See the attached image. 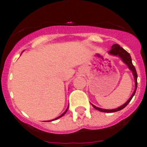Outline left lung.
Returning a JSON list of instances; mask_svg holds the SVG:
<instances>
[{
  "mask_svg": "<svg viewBox=\"0 0 147 147\" xmlns=\"http://www.w3.org/2000/svg\"><path fill=\"white\" fill-rule=\"evenodd\" d=\"M110 55H111V56H118V57H119L120 59H122V61L123 62L127 67H128V68L130 69V70L132 71V74H133V76H134V83H135V88H134V91L133 92V94L131 95V96L129 98V99L127 100V102L124 103L123 105L120 106L118 108H115V109H111V110H107V109H102V108H99L98 107H95V105H93V104H91V105L93 106V107L95 108L96 110H98L99 111H102V112H107V113H112V112H115V111H119L120 110L123 109L124 107H126V106L130 102V101L131 100V98H133V96L135 94V91H136V89H137V78H138V76H137V72H136V70H135V67L133 65V63H132V60H131V57L130 56V54L128 53V52L126 51V50H124L123 48H121L119 45H113L111 46V49L110 50L109 52H108Z\"/></svg>",
  "mask_w": 147,
  "mask_h": 147,
  "instance_id": "left-lung-1",
  "label": "left lung"
}]
</instances>
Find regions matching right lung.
Segmentation results:
<instances>
[{
    "label": "right lung",
    "mask_w": 147,
    "mask_h": 147,
    "mask_svg": "<svg viewBox=\"0 0 147 147\" xmlns=\"http://www.w3.org/2000/svg\"><path fill=\"white\" fill-rule=\"evenodd\" d=\"M67 109H68V107H67V108L66 109V111H64V112L63 113V114H62V115H59V117H57V118H56V119H52V120H51V121H53V120H56V119H59V118H60V117H62L63 116V115H65V113L67 112Z\"/></svg>",
    "instance_id": "right-lung-1"
}]
</instances>
